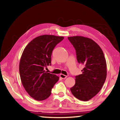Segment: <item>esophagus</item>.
Returning a JSON list of instances; mask_svg holds the SVG:
<instances>
[{
    "label": "esophagus",
    "mask_w": 120,
    "mask_h": 120,
    "mask_svg": "<svg viewBox=\"0 0 120 120\" xmlns=\"http://www.w3.org/2000/svg\"><path fill=\"white\" fill-rule=\"evenodd\" d=\"M60 78L62 79H64L67 78V75H64V74H60Z\"/></svg>",
    "instance_id": "esophagus-1"
}]
</instances>
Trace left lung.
Wrapping results in <instances>:
<instances>
[{"label":"left lung","mask_w":120,"mask_h":120,"mask_svg":"<svg viewBox=\"0 0 120 120\" xmlns=\"http://www.w3.org/2000/svg\"><path fill=\"white\" fill-rule=\"evenodd\" d=\"M76 50L79 63L84 68L75 76V84L70 88L73 96L88 101L101 91L106 78V63L101 47L91 39L74 36L68 38Z\"/></svg>","instance_id":"obj_1"}]
</instances>
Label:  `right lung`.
Instances as JSON below:
<instances>
[{
    "instance_id": "obj_1",
    "label": "right lung",
    "mask_w": 120,
    "mask_h": 120,
    "mask_svg": "<svg viewBox=\"0 0 120 120\" xmlns=\"http://www.w3.org/2000/svg\"><path fill=\"white\" fill-rule=\"evenodd\" d=\"M64 37L52 35H40L34 38L24 49L19 71L24 89L31 97L38 101L49 97L59 77L45 71L51 65L52 51Z\"/></svg>"
}]
</instances>
